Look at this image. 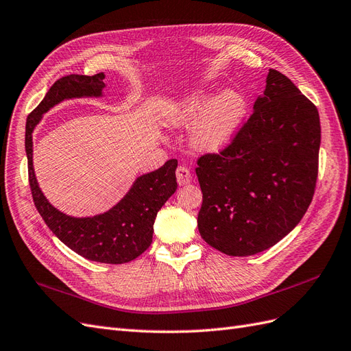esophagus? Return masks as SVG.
Returning <instances> with one entry per match:
<instances>
[{"mask_svg":"<svg viewBox=\"0 0 351 351\" xmlns=\"http://www.w3.org/2000/svg\"><path fill=\"white\" fill-rule=\"evenodd\" d=\"M176 176H177V182L180 186H186L192 182V173H190L189 168H186L184 165H180L177 168Z\"/></svg>","mask_w":351,"mask_h":351,"instance_id":"1","label":"esophagus"}]
</instances>
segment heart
Listing matches in <instances>:
<instances>
[{
	"label": "heart",
	"instance_id": "b5f03b06",
	"mask_svg": "<svg viewBox=\"0 0 351 351\" xmlns=\"http://www.w3.org/2000/svg\"><path fill=\"white\" fill-rule=\"evenodd\" d=\"M247 112V101L236 89L212 98V92L193 90L171 102L164 120L174 127L190 125L187 141L196 152L217 154L232 142Z\"/></svg>",
	"mask_w": 351,
	"mask_h": 351
}]
</instances>
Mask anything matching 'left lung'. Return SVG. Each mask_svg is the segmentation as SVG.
Segmentation results:
<instances>
[{
  "instance_id": "obj_1",
  "label": "left lung",
  "mask_w": 351,
  "mask_h": 351,
  "mask_svg": "<svg viewBox=\"0 0 351 351\" xmlns=\"http://www.w3.org/2000/svg\"><path fill=\"white\" fill-rule=\"evenodd\" d=\"M319 146L316 107L271 69L263 95L232 142L197 159L202 239L228 256H252L277 244L311 205Z\"/></svg>"
}]
</instances>
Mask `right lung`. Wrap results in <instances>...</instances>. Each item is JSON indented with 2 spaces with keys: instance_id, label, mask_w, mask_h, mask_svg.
<instances>
[{
  "instance_id": "1",
  "label": "right lung",
  "mask_w": 351,
  "mask_h": 351,
  "mask_svg": "<svg viewBox=\"0 0 351 351\" xmlns=\"http://www.w3.org/2000/svg\"><path fill=\"white\" fill-rule=\"evenodd\" d=\"M105 74L95 76L70 74L58 79L26 121L25 147L27 155L29 184L35 206L48 228L80 256L101 263H125L136 259L151 246L158 210L177 190V159L134 180L129 192L110 210L95 217L76 218L52 206L39 189L34 169L35 127L57 104L73 98H101Z\"/></svg>"
}]
</instances>
